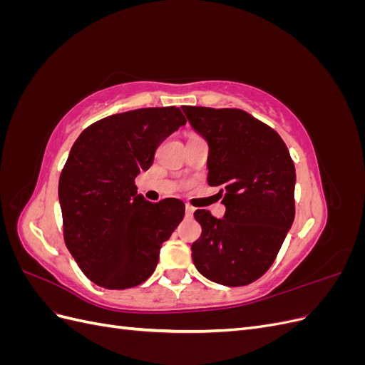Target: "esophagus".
<instances>
[{"instance_id":"34e87169","label":"esophagus","mask_w":365,"mask_h":365,"mask_svg":"<svg viewBox=\"0 0 365 365\" xmlns=\"http://www.w3.org/2000/svg\"><path fill=\"white\" fill-rule=\"evenodd\" d=\"M195 208L192 205H185V217H193Z\"/></svg>"}]
</instances>
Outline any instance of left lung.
<instances>
[{"mask_svg": "<svg viewBox=\"0 0 365 365\" xmlns=\"http://www.w3.org/2000/svg\"><path fill=\"white\" fill-rule=\"evenodd\" d=\"M208 143L207 181L225 215L196 210L202 227L192 259L204 277L245 286L269 269L295 216V168L282 137L242 109L182 106Z\"/></svg>", "mask_w": 365, "mask_h": 365, "instance_id": "left-lung-1", "label": "left lung"}]
</instances>
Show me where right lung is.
Masks as SVG:
<instances>
[{
  "instance_id": "add662e5",
  "label": "right lung",
  "mask_w": 365,
  "mask_h": 365,
  "mask_svg": "<svg viewBox=\"0 0 365 365\" xmlns=\"http://www.w3.org/2000/svg\"><path fill=\"white\" fill-rule=\"evenodd\" d=\"M185 121L176 106L141 108L98 120L74 141L59 178L63 239L82 272L102 288L146 282L163 242L182 220V201L149 202L137 193L135 178Z\"/></svg>"
}]
</instances>
